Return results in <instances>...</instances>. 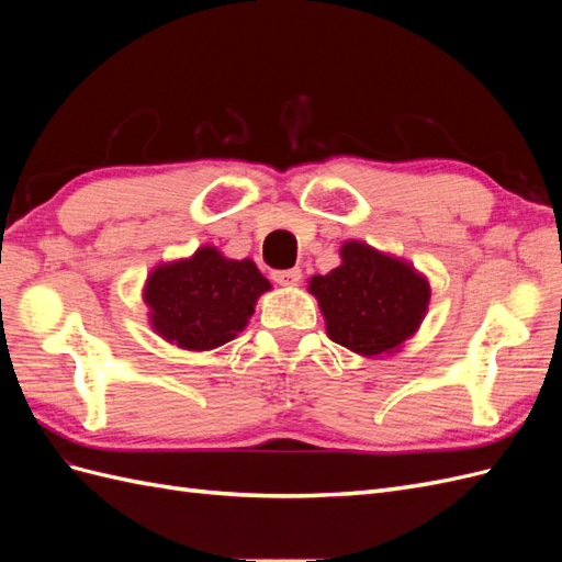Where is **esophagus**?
Masks as SVG:
<instances>
[{"mask_svg":"<svg viewBox=\"0 0 562 562\" xmlns=\"http://www.w3.org/2000/svg\"><path fill=\"white\" fill-rule=\"evenodd\" d=\"M271 279H274L279 285H297L302 279V271L297 267L277 269V271H271Z\"/></svg>","mask_w":562,"mask_h":562,"instance_id":"obj_1","label":"esophagus"}]
</instances>
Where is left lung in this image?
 <instances>
[{
    "mask_svg": "<svg viewBox=\"0 0 562 562\" xmlns=\"http://www.w3.org/2000/svg\"><path fill=\"white\" fill-rule=\"evenodd\" d=\"M339 267L310 279L333 342L366 359L401 351L429 310L427 277L396 255L363 241H345Z\"/></svg>",
    "mask_w": 562,
    "mask_h": 562,
    "instance_id": "obj_1",
    "label": "left lung"
}]
</instances>
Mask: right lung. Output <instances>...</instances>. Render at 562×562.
I'll use <instances>...</instances> for the list:
<instances>
[{
  "label": "right lung",
  "mask_w": 562,
  "mask_h": 562,
  "mask_svg": "<svg viewBox=\"0 0 562 562\" xmlns=\"http://www.w3.org/2000/svg\"><path fill=\"white\" fill-rule=\"evenodd\" d=\"M271 283L252 260H229L215 246L161 262L143 288L149 326L168 345L211 351L239 335Z\"/></svg>",
  "instance_id": "obj_1"
}]
</instances>
